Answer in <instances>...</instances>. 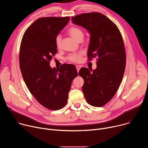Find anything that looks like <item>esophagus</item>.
I'll return each mask as SVG.
<instances>
[{"label":"esophagus","instance_id":"1","mask_svg":"<svg viewBox=\"0 0 148 148\" xmlns=\"http://www.w3.org/2000/svg\"><path fill=\"white\" fill-rule=\"evenodd\" d=\"M81 67V66H79V65H77V66H76V69H77V72H78V73L79 72V71Z\"/></svg>","mask_w":148,"mask_h":148}]
</instances>
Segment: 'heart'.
I'll return each mask as SVG.
<instances>
[{"label": "heart", "mask_w": 148, "mask_h": 148, "mask_svg": "<svg viewBox=\"0 0 148 148\" xmlns=\"http://www.w3.org/2000/svg\"><path fill=\"white\" fill-rule=\"evenodd\" d=\"M68 33L74 40H75L78 41H79L80 40H82V39H83L84 33H83L82 30L78 27H72L69 29ZM61 41V36L60 35L57 36L56 38V46L57 47H60ZM82 55V52L72 53L68 56L67 58L70 61L74 62H78L81 61Z\"/></svg>", "instance_id": "heart-1"}]
</instances>
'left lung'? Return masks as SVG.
I'll return each mask as SVG.
<instances>
[{
    "mask_svg": "<svg viewBox=\"0 0 148 148\" xmlns=\"http://www.w3.org/2000/svg\"><path fill=\"white\" fill-rule=\"evenodd\" d=\"M71 18L90 34L88 59L98 57L96 69L83 67L79 71L84 81V95L91 105L102 107L114 96L123 78L126 53L121 34L115 24L100 13H83Z\"/></svg>",
    "mask_w": 148,
    "mask_h": 148,
    "instance_id": "8db88e82",
    "label": "left lung"
}]
</instances>
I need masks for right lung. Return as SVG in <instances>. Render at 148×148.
<instances>
[{
    "label": "right lung",
    "instance_id": "add662e5",
    "mask_svg": "<svg viewBox=\"0 0 148 148\" xmlns=\"http://www.w3.org/2000/svg\"><path fill=\"white\" fill-rule=\"evenodd\" d=\"M69 20V17L38 18L26 30L20 45L19 64L26 85L36 99L51 110L66 105L72 81L78 75L73 64L59 69L50 66L57 52L56 38Z\"/></svg>",
    "mask_w": 148,
    "mask_h": 148
}]
</instances>
